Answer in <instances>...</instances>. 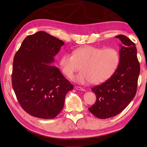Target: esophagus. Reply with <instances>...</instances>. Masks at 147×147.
Masks as SVG:
<instances>
[{
    "label": "esophagus",
    "instance_id": "34e87169",
    "mask_svg": "<svg viewBox=\"0 0 147 147\" xmlns=\"http://www.w3.org/2000/svg\"><path fill=\"white\" fill-rule=\"evenodd\" d=\"M74 88H75V89H76L78 90H80V91H85V89L82 88V87H80V86H76L75 87H74Z\"/></svg>",
    "mask_w": 147,
    "mask_h": 147
}]
</instances>
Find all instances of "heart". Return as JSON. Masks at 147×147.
<instances>
[{
	"instance_id": "heart-1",
	"label": "heart",
	"mask_w": 147,
	"mask_h": 147,
	"mask_svg": "<svg viewBox=\"0 0 147 147\" xmlns=\"http://www.w3.org/2000/svg\"><path fill=\"white\" fill-rule=\"evenodd\" d=\"M119 62V52L116 49L85 46L74 50L73 55L65 53L60 58L59 65L69 78L80 69V65L82 71L74 78L76 82L100 84L113 75Z\"/></svg>"
}]
</instances>
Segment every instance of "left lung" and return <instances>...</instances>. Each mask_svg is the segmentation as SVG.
Instances as JSON below:
<instances>
[{
    "mask_svg": "<svg viewBox=\"0 0 147 147\" xmlns=\"http://www.w3.org/2000/svg\"><path fill=\"white\" fill-rule=\"evenodd\" d=\"M121 42L120 62L110 78L92 88L96 100L89 111L99 119L114 117L125 109L136 93L140 63L135 43L125 35L115 36Z\"/></svg>",
    "mask_w": 147,
    "mask_h": 147,
    "instance_id": "obj_1",
    "label": "left lung"
}]
</instances>
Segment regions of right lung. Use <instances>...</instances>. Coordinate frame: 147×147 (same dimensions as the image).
Masks as SVG:
<instances>
[{"instance_id":"add662e5","label":"right lung","mask_w":147,"mask_h":147,"mask_svg":"<svg viewBox=\"0 0 147 147\" xmlns=\"http://www.w3.org/2000/svg\"><path fill=\"white\" fill-rule=\"evenodd\" d=\"M64 45L62 40L40 31L26 36L16 53L12 85L21 107L32 116L53 119L64 107L73 85L51 65Z\"/></svg>"}]
</instances>
